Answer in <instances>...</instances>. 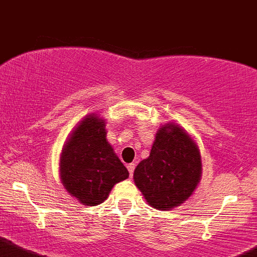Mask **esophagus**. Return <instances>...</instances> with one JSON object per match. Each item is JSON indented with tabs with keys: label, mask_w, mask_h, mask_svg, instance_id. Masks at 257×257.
<instances>
[{
	"label": "esophagus",
	"mask_w": 257,
	"mask_h": 257,
	"mask_svg": "<svg viewBox=\"0 0 257 257\" xmlns=\"http://www.w3.org/2000/svg\"><path fill=\"white\" fill-rule=\"evenodd\" d=\"M126 168H128L129 174L133 175V172H134V164H128V165H126Z\"/></svg>",
	"instance_id": "34e87169"
}]
</instances>
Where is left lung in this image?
<instances>
[{"label":"left lung","instance_id":"8db88e82","mask_svg":"<svg viewBox=\"0 0 257 257\" xmlns=\"http://www.w3.org/2000/svg\"><path fill=\"white\" fill-rule=\"evenodd\" d=\"M201 177L200 151L175 124L159 129L150 156L134 170V183L152 207L169 210L183 203Z\"/></svg>","mask_w":257,"mask_h":257}]
</instances>
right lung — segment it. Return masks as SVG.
Instances as JSON below:
<instances>
[{
	"label": "right lung",
	"instance_id": "right-lung-1",
	"mask_svg": "<svg viewBox=\"0 0 257 257\" xmlns=\"http://www.w3.org/2000/svg\"><path fill=\"white\" fill-rule=\"evenodd\" d=\"M60 168L66 191L89 206L102 203L112 187L129 177L106 141L105 121L96 115H88L75 128L62 150Z\"/></svg>",
	"mask_w": 257,
	"mask_h": 257
}]
</instances>
